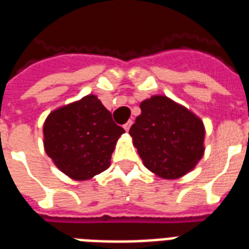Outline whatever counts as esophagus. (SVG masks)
<instances>
[{"label": "esophagus", "instance_id": "34e87169", "mask_svg": "<svg viewBox=\"0 0 249 249\" xmlns=\"http://www.w3.org/2000/svg\"><path fill=\"white\" fill-rule=\"evenodd\" d=\"M131 124H132V122H131V121H128V122H127L126 124H123V128H124V130H126V131H128V130H130Z\"/></svg>", "mask_w": 249, "mask_h": 249}]
</instances>
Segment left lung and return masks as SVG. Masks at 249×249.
Listing matches in <instances>:
<instances>
[{
	"instance_id": "obj_1",
	"label": "left lung",
	"mask_w": 249,
	"mask_h": 249,
	"mask_svg": "<svg viewBox=\"0 0 249 249\" xmlns=\"http://www.w3.org/2000/svg\"><path fill=\"white\" fill-rule=\"evenodd\" d=\"M130 135L144 166L163 178H178L203 157L204 126L196 114L166 96L140 104Z\"/></svg>"
}]
</instances>
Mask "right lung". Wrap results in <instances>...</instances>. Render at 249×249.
Returning <instances> with one entry per match:
<instances>
[{"label": "right lung", "mask_w": 249, "mask_h": 249, "mask_svg": "<svg viewBox=\"0 0 249 249\" xmlns=\"http://www.w3.org/2000/svg\"><path fill=\"white\" fill-rule=\"evenodd\" d=\"M124 132L95 95L50 113L43 124L47 156L73 180H89L110 166L115 142Z\"/></svg>", "instance_id": "right-lung-1"}]
</instances>
